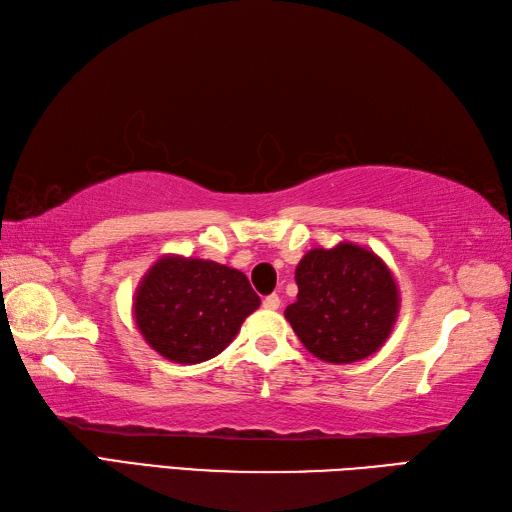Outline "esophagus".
<instances>
[{"label":"esophagus","mask_w":512,"mask_h":512,"mask_svg":"<svg viewBox=\"0 0 512 512\" xmlns=\"http://www.w3.org/2000/svg\"><path fill=\"white\" fill-rule=\"evenodd\" d=\"M281 306V299L277 297V295H268L266 299H264V308L266 310H277Z\"/></svg>","instance_id":"1"}]
</instances>
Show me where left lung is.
<instances>
[{"label":"left lung","mask_w":512,"mask_h":512,"mask_svg":"<svg viewBox=\"0 0 512 512\" xmlns=\"http://www.w3.org/2000/svg\"><path fill=\"white\" fill-rule=\"evenodd\" d=\"M297 301L286 319L306 350L347 365L378 352L400 310L398 284L374 250L352 242L312 248L297 264Z\"/></svg>","instance_id":"obj_1"}]
</instances>
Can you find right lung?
Returning a JSON list of instances; mask_svg holds the SVG:
<instances>
[{"label":"right lung","instance_id":"add662e5","mask_svg":"<svg viewBox=\"0 0 512 512\" xmlns=\"http://www.w3.org/2000/svg\"><path fill=\"white\" fill-rule=\"evenodd\" d=\"M259 303L239 270L209 259L165 255L136 288L134 319L160 356L195 365L220 354Z\"/></svg>","mask_w":512,"mask_h":512}]
</instances>
